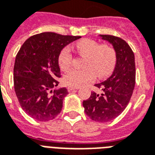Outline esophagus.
<instances>
[{"instance_id": "esophagus-1", "label": "esophagus", "mask_w": 155, "mask_h": 155, "mask_svg": "<svg viewBox=\"0 0 155 155\" xmlns=\"http://www.w3.org/2000/svg\"><path fill=\"white\" fill-rule=\"evenodd\" d=\"M78 87H73V86H68L67 87V90L68 91H74V90H78Z\"/></svg>"}]
</instances>
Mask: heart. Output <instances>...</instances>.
<instances>
[{
  "label": "heart",
  "mask_w": 155,
  "mask_h": 155,
  "mask_svg": "<svg viewBox=\"0 0 155 155\" xmlns=\"http://www.w3.org/2000/svg\"><path fill=\"white\" fill-rule=\"evenodd\" d=\"M76 50L81 56H86L83 69H72L64 74V83L66 86L80 87L90 83L95 77L104 78L111 74L116 62V51L108 45H100L92 39H83L77 43ZM71 51L69 48L61 50L58 64L61 70L65 71L72 64Z\"/></svg>",
  "instance_id": "obj_1"
}]
</instances>
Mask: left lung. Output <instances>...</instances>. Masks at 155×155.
<instances>
[{"label": "left lung", "mask_w": 155, "mask_h": 155, "mask_svg": "<svg viewBox=\"0 0 155 155\" xmlns=\"http://www.w3.org/2000/svg\"><path fill=\"white\" fill-rule=\"evenodd\" d=\"M100 39L112 45L116 54L115 69L106 81L95 84L101 94L91 92L82 105L86 116L98 122H108L125 109L135 86V57L131 48L124 39L109 35H99Z\"/></svg>", "instance_id": "obj_1"}]
</instances>
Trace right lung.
I'll return each mask as SVG.
<instances>
[{
  "mask_svg": "<svg viewBox=\"0 0 155 155\" xmlns=\"http://www.w3.org/2000/svg\"><path fill=\"white\" fill-rule=\"evenodd\" d=\"M80 38L44 32L26 39L17 54L14 91L22 110L35 120H50L61 111L68 91L51 90L61 77L58 56L64 47Z\"/></svg>",
  "mask_w": 155,
  "mask_h": 155,
  "instance_id": "right-lung-1",
  "label": "right lung"
}]
</instances>
